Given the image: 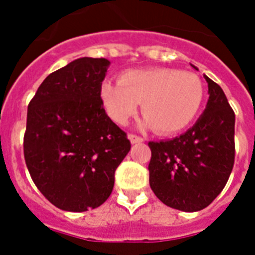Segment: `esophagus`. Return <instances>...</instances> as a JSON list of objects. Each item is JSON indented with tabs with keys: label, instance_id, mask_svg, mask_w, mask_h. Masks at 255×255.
<instances>
[{
	"label": "esophagus",
	"instance_id": "34e87169",
	"mask_svg": "<svg viewBox=\"0 0 255 255\" xmlns=\"http://www.w3.org/2000/svg\"><path fill=\"white\" fill-rule=\"evenodd\" d=\"M128 139H129V141H131L132 144L143 143L144 141L143 137H140V136H137V135H133V133H129V135H128Z\"/></svg>",
	"mask_w": 255,
	"mask_h": 255
}]
</instances>
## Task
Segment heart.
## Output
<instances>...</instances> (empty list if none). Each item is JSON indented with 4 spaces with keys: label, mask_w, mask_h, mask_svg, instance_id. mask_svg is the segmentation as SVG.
I'll list each match as a JSON object with an SVG mask.
<instances>
[{
    "label": "heart",
    "mask_w": 255,
    "mask_h": 255,
    "mask_svg": "<svg viewBox=\"0 0 255 255\" xmlns=\"http://www.w3.org/2000/svg\"><path fill=\"white\" fill-rule=\"evenodd\" d=\"M100 98L116 124L124 126L140 104L145 124L157 133L170 135L188 127L197 116L204 85L196 74L181 70H129L118 78V85L104 82Z\"/></svg>",
    "instance_id": "heart-1"
}]
</instances>
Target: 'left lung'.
Here are the masks:
<instances>
[{"mask_svg": "<svg viewBox=\"0 0 255 255\" xmlns=\"http://www.w3.org/2000/svg\"><path fill=\"white\" fill-rule=\"evenodd\" d=\"M204 77L209 99L193 127L174 139L148 143L151 189L165 205L182 212L209 205L221 193L234 165L236 115L222 88Z\"/></svg>", "mask_w": 255, "mask_h": 255, "instance_id": "8db88e82", "label": "left lung"}]
</instances>
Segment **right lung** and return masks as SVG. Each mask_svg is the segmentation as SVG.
<instances>
[{"mask_svg": "<svg viewBox=\"0 0 255 255\" xmlns=\"http://www.w3.org/2000/svg\"><path fill=\"white\" fill-rule=\"evenodd\" d=\"M108 66L106 58L75 59L50 74L27 107L26 167L39 192L62 210L102 205L131 149L100 98Z\"/></svg>", "mask_w": 255, "mask_h": 255, "instance_id": "right-lung-1", "label": "right lung"}]
</instances>
